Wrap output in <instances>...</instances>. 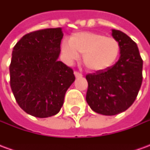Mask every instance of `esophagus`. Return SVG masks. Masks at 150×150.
Returning a JSON list of instances; mask_svg holds the SVG:
<instances>
[{"mask_svg":"<svg viewBox=\"0 0 150 150\" xmlns=\"http://www.w3.org/2000/svg\"><path fill=\"white\" fill-rule=\"evenodd\" d=\"M74 74H75V76L76 78H81V77H83V75H82L81 73H79V72L75 71L74 72Z\"/></svg>","mask_w":150,"mask_h":150,"instance_id":"esophagus-1","label":"esophagus"}]
</instances>
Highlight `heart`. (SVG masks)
Instances as JSON below:
<instances>
[{
	"instance_id": "heart-1",
	"label": "heart",
	"mask_w": 150,
	"mask_h": 150,
	"mask_svg": "<svg viewBox=\"0 0 150 150\" xmlns=\"http://www.w3.org/2000/svg\"><path fill=\"white\" fill-rule=\"evenodd\" d=\"M61 52L67 64L71 65L83 54V62L91 71L107 70L116 62L120 52L119 42L96 32H79L61 43Z\"/></svg>"
}]
</instances>
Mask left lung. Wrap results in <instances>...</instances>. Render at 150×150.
<instances>
[{
  "label": "left lung",
  "mask_w": 150,
  "mask_h": 150,
  "mask_svg": "<svg viewBox=\"0 0 150 150\" xmlns=\"http://www.w3.org/2000/svg\"><path fill=\"white\" fill-rule=\"evenodd\" d=\"M112 36L120 45V59L107 70L86 75V100L92 110L113 116L127 110L136 100L142 83V61L135 42L117 30Z\"/></svg>",
  "instance_id": "obj_1"
}]
</instances>
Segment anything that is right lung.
I'll use <instances>...</instances> for the list:
<instances>
[{"label":"right lung","instance_id":"1","mask_svg":"<svg viewBox=\"0 0 150 150\" xmlns=\"http://www.w3.org/2000/svg\"><path fill=\"white\" fill-rule=\"evenodd\" d=\"M62 37L61 28L45 29L25 34L13 47L10 86L18 105L31 116L56 115L75 81L72 69L58 60Z\"/></svg>","mask_w":150,"mask_h":150}]
</instances>
